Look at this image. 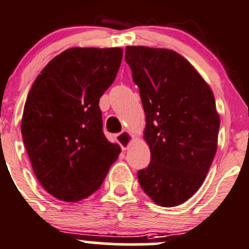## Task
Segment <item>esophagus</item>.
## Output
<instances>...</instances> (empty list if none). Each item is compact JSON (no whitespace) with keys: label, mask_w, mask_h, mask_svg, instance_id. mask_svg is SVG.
<instances>
[{"label":"esophagus","mask_w":249,"mask_h":249,"mask_svg":"<svg viewBox=\"0 0 249 249\" xmlns=\"http://www.w3.org/2000/svg\"><path fill=\"white\" fill-rule=\"evenodd\" d=\"M133 139V136L131 135L130 132H127V131H123V132H120L117 135V142L120 144V146H122L123 150H126L129 145L131 144V142H132Z\"/></svg>","instance_id":"obj_1"}]
</instances>
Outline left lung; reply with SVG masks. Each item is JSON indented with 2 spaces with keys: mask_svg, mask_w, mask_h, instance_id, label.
<instances>
[{
  "mask_svg": "<svg viewBox=\"0 0 249 249\" xmlns=\"http://www.w3.org/2000/svg\"><path fill=\"white\" fill-rule=\"evenodd\" d=\"M125 61L139 89L151 151L138 182L158 206H178L198 190L216 154L220 117L214 94L171 49L127 46Z\"/></svg>",
  "mask_w": 249,
  "mask_h": 249,
  "instance_id": "left-lung-1",
  "label": "left lung"
}]
</instances>
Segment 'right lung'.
Returning a JSON list of instances; mask_svg holds the SVG:
<instances>
[{"mask_svg":"<svg viewBox=\"0 0 249 249\" xmlns=\"http://www.w3.org/2000/svg\"><path fill=\"white\" fill-rule=\"evenodd\" d=\"M122 48H70L35 79L21 132L43 189L65 202L91 196L118 158L120 147L103 132L99 99L111 86Z\"/></svg>","mask_w":249,"mask_h":249,"instance_id":"add662e5","label":"right lung"}]
</instances>
